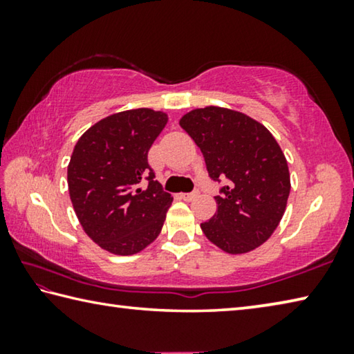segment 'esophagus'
Listing matches in <instances>:
<instances>
[{
	"label": "esophagus",
	"mask_w": 354,
	"mask_h": 354,
	"mask_svg": "<svg viewBox=\"0 0 354 354\" xmlns=\"http://www.w3.org/2000/svg\"><path fill=\"white\" fill-rule=\"evenodd\" d=\"M198 195H200L198 192H192V194H183L181 198L185 200V201H192V200H195Z\"/></svg>",
	"instance_id": "obj_1"
}]
</instances>
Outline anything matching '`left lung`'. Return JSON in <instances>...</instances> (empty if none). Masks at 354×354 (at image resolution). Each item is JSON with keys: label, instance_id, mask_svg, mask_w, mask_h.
<instances>
[{"label": "left lung", "instance_id": "obj_1", "mask_svg": "<svg viewBox=\"0 0 354 354\" xmlns=\"http://www.w3.org/2000/svg\"><path fill=\"white\" fill-rule=\"evenodd\" d=\"M179 127L201 149L209 176L227 179L215 196L217 212L201 223L205 236L230 254L267 242L290 194L286 156L270 131L247 113L220 106L187 112Z\"/></svg>", "mask_w": 354, "mask_h": 354}]
</instances>
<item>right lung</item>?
Masks as SVG:
<instances>
[{
    "label": "right lung",
    "mask_w": 354,
    "mask_h": 354,
    "mask_svg": "<svg viewBox=\"0 0 354 354\" xmlns=\"http://www.w3.org/2000/svg\"><path fill=\"white\" fill-rule=\"evenodd\" d=\"M167 122L165 112L148 107L117 112L75 145L67 170L71 205L86 234L112 254L139 253L162 230L173 196L154 181L148 151Z\"/></svg>",
    "instance_id": "add662e5"
}]
</instances>
